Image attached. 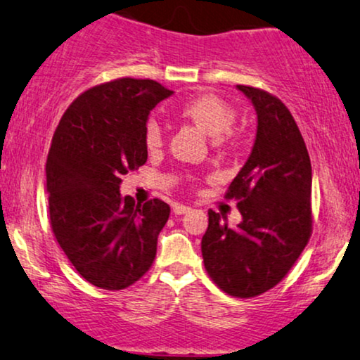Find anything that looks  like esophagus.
I'll use <instances>...</instances> for the list:
<instances>
[{
	"label": "esophagus",
	"mask_w": 360,
	"mask_h": 360,
	"mask_svg": "<svg viewBox=\"0 0 360 360\" xmlns=\"http://www.w3.org/2000/svg\"><path fill=\"white\" fill-rule=\"evenodd\" d=\"M189 211H191V207L184 206V204H174V206H172V212L174 214H186Z\"/></svg>",
	"instance_id": "esophagus-1"
}]
</instances>
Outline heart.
<instances>
[{
  "mask_svg": "<svg viewBox=\"0 0 360 360\" xmlns=\"http://www.w3.org/2000/svg\"><path fill=\"white\" fill-rule=\"evenodd\" d=\"M176 116L193 122L204 133L212 136L217 146H229L239 138V133L233 127L236 121L234 106L216 94L202 93L186 99L177 106ZM144 146L148 151H156L162 146L161 127L156 122H148L144 127Z\"/></svg>",
  "mask_w": 360,
  "mask_h": 360,
  "instance_id": "obj_1",
  "label": "heart"
}]
</instances>
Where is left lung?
<instances>
[{"mask_svg":"<svg viewBox=\"0 0 360 360\" xmlns=\"http://www.w3.org/2000/svg\"><path fill=\"white\" fill-rule=\"evenodd\" d=\"M257 112L248 162L227 188L243 222L229 227L209 211L204 267L217 288L239 299L261 295L288 276L312 234V169L292 115L274 94L238 84Z\"/></svg>","mask_w":360,"mask_h":360,"instance_id":"1","label":"left lung"}]
</instances>
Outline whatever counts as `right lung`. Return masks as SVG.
Returning <instances> with one entry per match:
<instances>
[{"label":"right lung","instance_id":"right-lung-1","mask_svg":"<svg viewBox=\"0 0 360 360\" xmlns=\"http://www.w3.org/2000/svg\"><path fill=\"white\" fill-rule=\"evenodd\" d=\"M172 91L153 79L117 78L86 89L54 131L46 162L49 224L81 277L121 290L151 269L171 207L136 204L121 177L148 161L144 127Z\"/></svg>","mask_w":360,"mask_h":360}]
</instances>
